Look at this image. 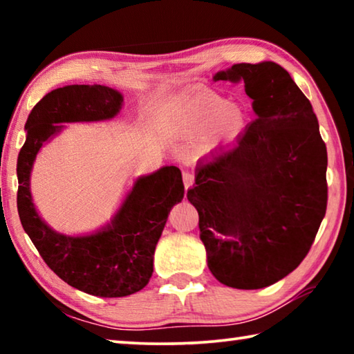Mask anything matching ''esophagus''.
<instances>
[{
  "label": "esophagus",
  "instance_id": "1",
  "mask_svg": "<svg viewBox=\"0 0 354 354\" xmlns=\"http://www.w3.org/2000/svg\"><path fill=\"white\" fill-rule=\"evenodd\" d=\"M183 181H184V187H185V190H187L189 187H192V184H194V181H195V176L192 175V173L185 171L184 175H183Z\"/></svg>",
  "mask_w": 354,
  "mask_h": 354
}]
</instances>
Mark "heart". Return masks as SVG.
Wrapping results in <instances>:
<instances>
[{"label":"heart","mask_w":354,"mask_h":354,"mask_svg":"<svg viewBox=\"0 0 354 354\" xmlns=\"http://www.w3.org/2000/svg\"><path fill=\"white\" fill-rule=\"evenodd\" d=\"M243 113L227 100L214 92H200L189 98L176 111L171 127L179 134L195 137L205 131L207 147L218 145L221 140L236 136L243 127Z\"/></svg>","instance_id":"heart-1"}]
</instances>
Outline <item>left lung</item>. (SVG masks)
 <instances>
[{
	"mask_svg": "<svg viewBox=\"0 0 354 354\" xmlns=\"http://www.w3.org/2000/svg\"><path fill=\"white\" fill-rule=\"evenodd\" d=\"M214 81H243L256 120L198 164L187 198L214 277L262 289L295 270L314 242L326 212V145L313 104L281 65L234 64Z\"/></svg>",
	"mask_w": 354,
	"mask_h": 354,
	"instance_id": "1",
	"label": "left lung"
}]
</instances>
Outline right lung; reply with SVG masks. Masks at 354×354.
Here are the masks:
<instances>
[{"mask_svg": "<svg viewBox=\"0 0 354 354\" xmlns=\"http://www.w3.org/2000/svg\"><path fill=\"white\" fill-rule=\"evenodd\" d=\"M122 104V93L100 84L51 91L29 113L26 140L17 160L23 230L59 278L104 298L127 297L148 284L156 245L171 207L184 198L181 170L167 165L137 178L109 223L84 236L61 234L41 220L31 195V171L41 147L65 128L62 123L111 120Z\"/></svg>", "mask_w": 354, "mask_h": 354, "instance_id": "right-lung-1", "label": "right lung"}]
</instances>
